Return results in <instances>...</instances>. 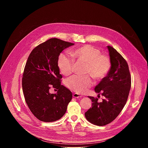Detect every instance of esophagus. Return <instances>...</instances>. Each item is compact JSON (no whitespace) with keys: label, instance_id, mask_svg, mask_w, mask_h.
I'll list each match as a JSON object with an SVG mask.
<instances>
[{"label":"esophagus","instance_id":"1","mask_svg":"<svg viewBox=\"0 0 148 148\" xmlns=\"http://www.w3.org/2000/svg\"><path fill=\"white\" fill-rule=\"evenodd\" d=\"M73 97H74V98H81L82 96L80 95V94H77V93H74L73 94Z\"/></svg>","mask_w":148,"mask_h":148}]
</instances>
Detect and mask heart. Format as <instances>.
<instances>
[{
  "label": "heart",
  "instance_id": "obj_1",
  "mask_svg": "<svg viewBox=\"0 0 148 148\" xmlns=\"http://www.w3.org/2000/svg\"><path fill=\"white\" fill-rule=\"evenodd\" d=\"M75 61L86 64L85 73L91 75L95 79H101L107 75L111 69L110 57L101 54L99 49L91 46L79 47L71 52ZM58 66L61 73L66 76L70 75L73 70L74 60L64 53L58 58ZM94 82L90 75L73 76L66 80V85L71 90L77 93H84L92 87Z\"/></svg>",
  "mask_w": 148,
  "mask_h": 148
}]
</instances>
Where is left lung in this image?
<instances>
[{
  "label": "left lung",
  "mask_w": 148,
  "mask_h": 148,
  "mask_svg": "<svg viewBox=\"0 0 148 148\" xmlns=\"http://www.w3.org/2000/svg\"><path fill=\"white\" fill-rule=\"evenodd\" d=\"M111 67L107 75L95 87V91L104 97L99 102L97 98L88 97L92 107L86 113V119L98 126L106 125L120 114L127 101L131 87V77L128 63L112 47L107 46Z\"/></svg>",
  "instance_id": "1"
}]
</instances>
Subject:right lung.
<instances>
[{"label":"right lung","instance_id":"right-lung-1","mask_svg":"<svg viewBox=\"0 0 148 148\" xmlns=\"http://www.w3.org/2000/svg\"><path fill=\"white\" fill-rule=\"evenodd\" d=\"M74 45L51 38L36 47L27 58L22 77L23 94L30 111L41 121L60 119L72 99V92L61 85L57 62L62 51ZM51 86L58 90L56 94L49 92Z\"/></svg>","mask_w":148,"mask_h":148}]
</instances>
